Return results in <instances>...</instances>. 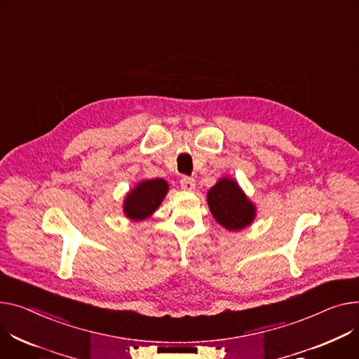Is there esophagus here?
Returning <instances> with one entry per match:
<instances>
[{"mask_svg": "<svg viewBox=\"0 0 359 359\" xmlns=\"http://www.w3.org/2000/svg\"><path fill=\"white\" fill-rule=\"evenodd\" d=\"M180 186H182V189H183V190H194V189H195V186H196V182H195V179H194V177H187V176H184V177H182V179H180Z\"/></svg>", "mask_w": 359, "mask_h": 359, "instance_id": "1", "label": "esophagus"}]
</instances>
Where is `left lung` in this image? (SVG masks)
I'll return each instance as SVG.
<instances>
[{
  "label": "left lung",
  "instance_id": "obj_1",
  "mask_svg": "<svg viewBox=\"0 0 359 359\" xmlns=\"http://www.w3.org/2000/svg\"><path fill=\"white\" fill-rule=\"evenodd\" d=\"M208 205L224 228L229 231L243 229L255 217V208L232 179H221L208 192Z\"/></svg>",
  "mask_w": 359,
  "mask_h": 359
}]
</instances>
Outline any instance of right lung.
<instances>
[{"instance_id": "obj_1", "label": "right lung", "mask_w": 359, "mask_h": 359, "mask_svg": "<svg viewBox=\"0 0 359 359\" xmlns=\"http://www.w3.org/2000/svg\"><path fill=\"white\" fill-rule=\"evenodd\" d=\"M169 186L163 179L144 180L134 187L124 202V212L128 218L144 219L160 206Z\"/></svg>"}]
</instances>
